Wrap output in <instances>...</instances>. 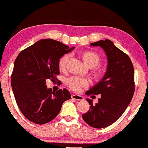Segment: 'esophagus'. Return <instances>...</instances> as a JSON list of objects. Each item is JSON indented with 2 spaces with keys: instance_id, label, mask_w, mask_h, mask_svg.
Returning <instances> with one entry per match:
<instances>
[{
  "instance_id": "34e87169",
  "label": "esophagus",
  "mask_w": 148,
  "mask_h": 148,
  "mask_svg": "<svg viewBox=\"0 0 148 148\" xmlns=\"http://www.w3.org/2000/svg\"><path fill=\"white\" fill-rule=\"evenodd\" d=\"M71 98L75 99V100H84V98H83L82 96H79V95H77V94H73L71 96Z\"/></svg>"
}]
</instances>
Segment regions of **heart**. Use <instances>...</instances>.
<instances>
[{
    "mask_svg": "<svg viewBox=\"0 0 148 148\" xmlns=\"http://www.w3.org/2000/svg\"><path fill=\"white\" fill-rule=\"evenodd\" d=\"M82 60L88 67L92 68V75L95 80H100L103 77V71L98 66L102 62V58L100 54L92 50H84L80 53ZM71 58V54L69 53L62 55L58 61V66L63 70L66 68L69 60ZM66 84L69 88L75 92H78L80 89L88 86L89 82L86 78L73 76L71 77L66 80Z\"/></svg>",
    "mask_w": 148,
    "mask_h": 148,
    "instance_id": "1",
    "label": "heart"
}]
</instances>
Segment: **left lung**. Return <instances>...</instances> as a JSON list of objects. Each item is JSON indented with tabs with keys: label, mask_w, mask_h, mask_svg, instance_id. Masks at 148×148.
Returning <instances> with one entry per match:
<instances>
[{
	"label": "left lung",
	"mask_w": 148,
	"mask_h": 148,
	"mask_svg": "<svg viewBox=\"0 0 148 148\" xmlns=\"http://www.w3.org/2000/svg\"><path fill=\"white\" fill-rule=\"evenodd\" d=\"M103 48L108 58V68L102 80L86 93L100 94L98 103L86 99L90 110L82 114L87 124L96 129L110 126L120 118L135 92L134 69L129 56L108 39L90 44Z\"/></svg>",
	"instance_id": "8db88e82"
}]
</instances>
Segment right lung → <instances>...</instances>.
Listing matches in <instances>:
<instances>
[{
  "instance_id": "right-lung-1",
  "label": "right lung",
  "mask_w": 148,
  "mask_h": 148,
  "mask_svg": "<svg viewBox=\"0 0 148 148\" xmlns=\"http://www.w3.org/2000/svg\"><path fill=\"white\" fill-rule=\"evenodd\" d=\"M74 49L52 39L41 40L20 52L14 62L11 87L16 102L28 120L38 125L47 123L60 112L71 94L66 89L52 92L46 81H57L58 61Z\"/></svg>"
}]
</instances>
